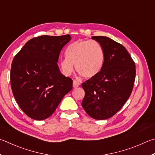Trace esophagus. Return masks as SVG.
Segmentation results:
<instances>
[{
    "label": "esophagus",
    "instance_id": "obj_1",
    "mask_svg": "<svg viewBox=\"0 0 155 155\" xmlns=\"http://www.w3.org/2000/svg\"><path fill=\"white\" fill-rule=\"evenodd\" d=\"M79 85H80V83L78 82V81L74 80V81H73V87L76 88V87H78Z\"/></svg>",
    "mask_w": 155,
    "mask_h": 155
}]
</instances>
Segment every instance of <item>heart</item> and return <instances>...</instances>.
Listing matches in <instances>:
<instances>
[{"mask_svg": "<svg viewBox=\"0 0 155 155\" xmlns=\"http://www.w3.org/2000/svg\"><path fill=\"white\" fill-rule=\"evenodd\" d=\"M66 58L60 61L63 74L69 76L77 71L85 78L97 75L104 61V51L101 45L95 41H77L70 45L66 51Z\"/></svg>", "mask_w": 155, "mask_h": 155, "instance_id": "b5f03b06", "label": "heart"}]
</instances>
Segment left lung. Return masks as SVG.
I'll use <instances>...</instances> for the list:
<instances>
[{"label":"left lung","mask_w":155,"mask_h":155,"mask_svg":"<svg viewBox=\"0 0 155 155\" xmlns=\"http://www.w3.org/2000/svg\"><path fill=\"white\" fill-rule=\"evenodd\" d=\"M104 51L100 72L82 87V106L93 119H107L119 112L130 96L136 78V65L124 46L102 36H92Z\"/></svg>","instance_id":"obj_1"}]
</instances>
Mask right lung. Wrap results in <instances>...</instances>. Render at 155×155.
<instances>
[{
    "instance_id": "add662e5",
    "label": "right lung",
    "mask_w": 155,
    "mask_h": 155,
    "mask_svg": "<svg viewBox=\"0 0 155 155\" xmlns=\"http://www.w3.org/2000/svg\"><path fill=\"white\" fill-rule=\"evenodd\" d=\"M70 39L69 35L35 37L13 58L11 89L21 110L31 119L49 117L72 89V78L61 74L58 65L60 51Z\"/></svg>"
}]
</instances>
